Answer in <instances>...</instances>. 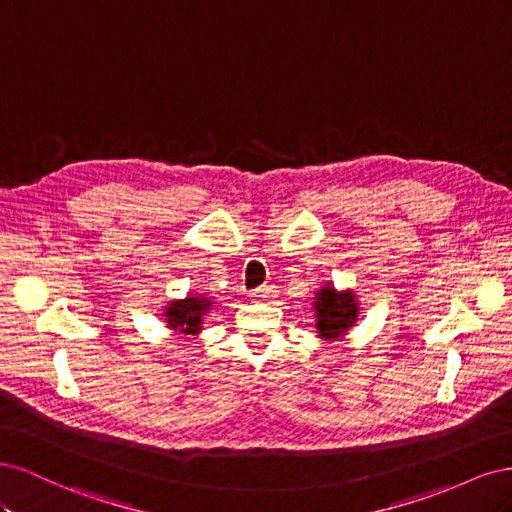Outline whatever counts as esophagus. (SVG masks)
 <instances>
[{
	"label": "esophagus",
	"instance_id": "esophagus-1",
	"mask_svg": "<svg viewBox=\"0 0 512 512\" xmlns=\"http://www.w3.org/2000/svg\"><path fill=\"white\" fill-rule=\"evenodd\" d=\"M273 288L271 286H265V288H256V290H252V299L254 301H269L271 297H273Z\"/></svg>",
	"mask_w": 512,
	"mask_h": 512
}]
</instances>
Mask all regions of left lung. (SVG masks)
<instances>
[{"mask_svg": "<svg viewBox=\"0 0 512 512\" xmlns=\"http://www.w3.org/2000/svg\"><path fill=\"white\" fill-rule=\"evenodd\" d=\"M316 329L322 339H337L346 335V331L359 316V303L352 292H337L333 286H324L316 292Z\"/></svg>", "mask_w": 512, "mask_h": 512, "instance_id": "1", "label": "left lung"}]
</instances>
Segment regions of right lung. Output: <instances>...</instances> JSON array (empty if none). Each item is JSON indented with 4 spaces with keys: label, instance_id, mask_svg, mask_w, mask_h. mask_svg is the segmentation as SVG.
Segmentation results:
<instances>
[{
    "label": "right lung",
    "instance_id": "obj_1",
    "mask_svg": "<svg viewBox=\"0 0 512 512\" xmlns=\"http://www.w3.org/2000/svg\"><path fill=\"white\" fill-rule=\"evenodd\" d=\"M213 301L205 294H190V297L170 301L164 307V318L168 329L183 335H198L203 329V316L209 312Z\"/></svg>",
    "mask_w": 512,
    "mask_h": 512
}]
</instances>
